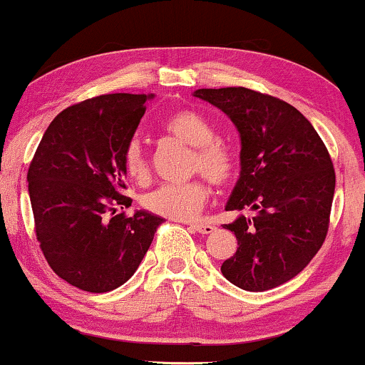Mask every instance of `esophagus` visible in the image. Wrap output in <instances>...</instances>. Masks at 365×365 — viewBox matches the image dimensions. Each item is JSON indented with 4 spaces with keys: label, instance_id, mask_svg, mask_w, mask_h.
<instances>
[{
    "label": "esophagus",
    "instance_id": "1",
    "mask_svg": "<svg viewBox=\"0 0 365 365\" xmlns=\"http://www.w3.org/2000/svg\"><path fill=\"white\" fill-rule=\"evenodd\" d=\"M191 228L197 233H213L217 228H215V225H210V223H195L191 225Z\"/></svg>",
    "mask_w": 365,
    "mask_h": 365
}]
</instances>
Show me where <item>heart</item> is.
<instances>
[{
    "mask_svg": "<svg viewBox=\"0 0 365 365\" xmlns=\"http://www.w3.org/2000/svg\"><path fill=\"white\" fill-rule=\"evenodd\" d=\"M165 132L192 148L191 173H201L213 184H225L235 170L232 150L215 138L210 121L191 110H179L164 121ZM125 170L133 181L145 182L148 160L142 143L132 140L125 150ZM208 197V190L201 181L186 184H168L145 196L143 205L152 213L170 220H195L201 213Z\"/></svg>",
    "mask_w": 365,
    "mask_h": 365,
    "instance_id": "1",
    "label": "heart"
}]
</instances>
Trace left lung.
I'll return each instance as SVG.
<instances>
[{"label": "left lung", "instance_id": "8db88e82", "mask_svg": "<svg viewBox=\"0 0 365 365\" xmlns=\"http://www.w3.org/2000/svg\"><path fill=\"white\" fill-rule=\"evenodd\" d=\"M192 96L222 110L240 137V178L223 228L237 252L222 274L245 291H267L291 281L325 242L335 192V170L313 125L289 103L247 88L196 89Z\"/></svg>", "mask_w": 365, "mask_h": 365}]
</instances>
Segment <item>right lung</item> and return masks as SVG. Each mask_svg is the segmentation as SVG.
<instances>
[{
    "label": "right lung",
    "mask_w": 365,
    "mask_h": 365,
    "mask_svg": "<svg viewBox=\"0 0 365 365\" xmlns=\"http://www.w3.org/2000/svg\"><path fill=\"white\" fill-rule=\"evenodd\" d=\"M154 94L115 93L61 111L38 143L29 175L35 232L52 271L83 291L127 282L154 240L159 215L116 211L125 190V150Z\"/></svg>",
    "instance_id": "obj_1"
}]
</instances>
